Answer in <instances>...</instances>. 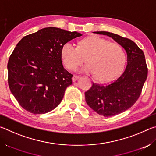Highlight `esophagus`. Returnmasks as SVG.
Wrapping results in <instances>:
<instances>
[{"instance_id": "obj_1", "label": "esophagus", "mask_w": 156, "mask_h": 156, "mask_svg": "<svg viewBox=\"0 0 156 156\" xmlns=\"http://www.w3.org/2000/svg\"><path fill=\"white\" fill-rule=\"evenodd\" d=\"M80 78V77L79 76H73V78H72V81L73 82H76L77 80H78V79Z\"/></svg>"}]
</instances>
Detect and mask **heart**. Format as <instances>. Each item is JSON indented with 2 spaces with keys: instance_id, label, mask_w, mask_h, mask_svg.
<instances>
[{
  "instance_id": "obj_1",
  "label": "heart",
  "mask_w": 156,
  "mask_h": 156,
  "mask_svg": "<svg viewBox=\"0 0 156 156\" xmlns=\"http://www.w3.org/2000/svg\"><path fill=\"white\" fill-rule=\"evenodd\" d=\"M85 58L87 65L80 72L96 75L98 80L109 81L122 72L125 61L119 44L98 36H91L80 41L78 47L68 42L62 46L61 59L65 67L73 71Z\"/></svg>"
}]
</instances>
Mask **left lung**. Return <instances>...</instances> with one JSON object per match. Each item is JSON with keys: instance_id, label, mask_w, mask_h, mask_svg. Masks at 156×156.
I'll list each match as a JSON object with an SVG mask.
<instances>
[{"instance_id": "1", "label": "left lung", "mask_w": 156, "mask_h": 156, "mask_svg": "<svg viewBox=\"0 0 156 156\" xmlns=\"http://www.w3.org/2000/svg\"><path fill=\"white\" fill-rule=\"evenodd\" d=\"M112 38L125 49L126 66L119 77L106 85L93 84L85 92L87 104L105 117L115 115L131 107L138 99L147 77V67L142 50L130 39L108 31H94Z\"/></svg>"}]
</instances>
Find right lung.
I'll use <instances>...</instances> for the list:
<instances>
[{
    "instance_id": "add662e5",
    "label": "right lung",
    "mask_w": 156,
    "mask_h": 156,
    "mask_svg": "<svg viewBox=\"0 0 156 156\" xmlns=\"http://www.w3.org/2000/svg\"><path fill=\"white\" fill-rule=\"evenodd\" d=\"M83 34L49 27L21 39L7 64L8 84L23 109L34 114L46 113L62 101L73 75L62 65L61 49Z\"/></svg>"
}]
</instances>
